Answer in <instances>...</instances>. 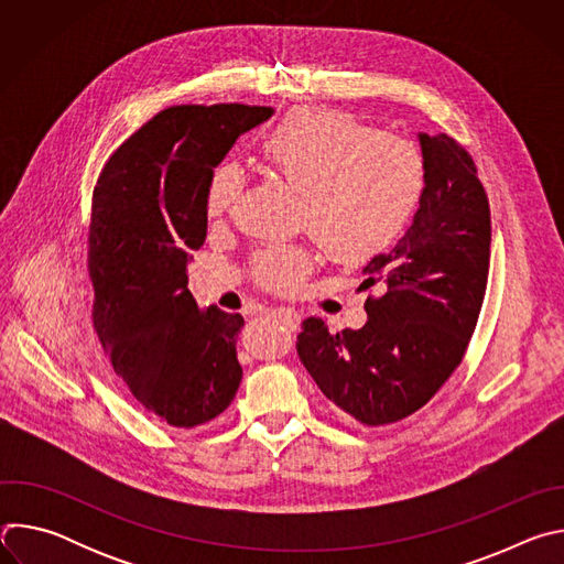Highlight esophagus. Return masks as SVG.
I'll return each mask as SVG.
<instances>
[{
  "label": "esophagus",
  "instance_id": "34e87169",
  "mask_svg": "<svg viewBox=\"0 0 564 564\" xmlns=\"http://www.w3.org/2000/svg\"><path fill=\"white\" fill-rule=\"evenodd\" d=\"M270 314L279 321V324H283V326H288V328H296V324H299V314L294 312V310H288V307H274V310H270Z\"/></svg>",
  "mask_w": 564,
  "mask_h": 564
}]
</instances>
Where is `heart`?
Here are the masks:
<instances>
[{
    "mask_svg": "<svg viewBox=\"0 0 564 564\" xmlns=\"http://www.w3.org/2000/svg\"><path fill=\"white\" fill-rule=\"evenodd\" d=\"M270 172L303 196L299 223L337 261H366L388 250L413 218L424 192V160L404 138L372 133L357 120L305 109L288 116L261 144ZM243 187L236 165L207 185V214H227ZM303 246H272L254 257L257 281L292 292L312 270Z\"/></svg>",
    "mask_w": 564,
    "mask_h": 564,
    "instance_id": "heart-1",
    "label": "heart"
}]
</instances>
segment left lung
Here are the masks:
<instances>
[{
	"label": "left lung",
	"instance_id": "left-lung-1",
	"mask_svg": "<svg viewBox=\"0 0 564 564\" xmlns=\"http://www.w3.org/2000/svg\"><path fill=\"white\" fill-rule=\"evenodd\" d=\"M424 192L406 234L372 257L366 326L333 335L310 316L296 352L330 404L366 426L420 411L459 366L489 279L491 212L473 158L446 133H420Z\"/></svg>",
	"mask_w": 564,
	"mask_h": 564
}]
</instances>
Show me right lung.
Segmentation results:
<instances>
[{
	"mask_svg": "<svg viewBox=\"0 0 564 564\" xmlns=\"http://www.w3.org/2000/svg\"><path fill=\"white\" fill-rule=\"evenodd\" d=\"M272 107H170L127 138L105 165L89 227L94 326L118 377L170 426L218 417L243 368V316L198 307L192 252L207 236V185L234 142Z\"/></svg>",
	"mask_w": 564,
	"mask_h": 564,
	"instance_id": "right-lung-1",
	"label": "right lung"
}]
</instances>
